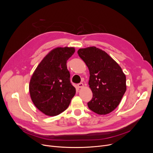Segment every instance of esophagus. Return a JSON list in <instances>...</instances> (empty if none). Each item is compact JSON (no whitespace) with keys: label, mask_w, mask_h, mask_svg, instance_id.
I'll use <instances>...</instances> for the list:
<instances>
[{"label":"esophagus","mask_w":153,"mask_h":153,"mask_svg":"<svg viewBox=\"0 0 153 153\" xmlns=\"http://www.w3.org/2000/svg\"><path fill=\"white\" fill-rule=\"evenodd\" d=\"M77 87H78V88H82L84 87V84L82 82L79 83V84H77Z\"/></svg>","instance_id":"esophagus-1"}]
</instances>
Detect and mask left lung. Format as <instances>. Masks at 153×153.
I'll use <instances>...</instances> for the list:
<instances>
[{
  "label": "left lung",
  "mask_w": 153,
  "mask_h": 153,
  "mask_svg": "<svg viewBox=\"0 0 153 153\" xmlns=\"http://www.w3.org/2000/svg\"><path fill=\"white\" fill-rule=\"evenodd\" d=\"M77 53L90 72L89 85L93 96L88 107L99 115L110 113L119 105L126 90L122 68L107 53L95 46L79 49Z\"/></svg>",
  "instance_id": "left-lung-1"
}]
</instances>
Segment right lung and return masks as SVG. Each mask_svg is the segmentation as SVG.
<instances>
[{
	"mask_svg": "<svg viewBox=\"0 0 153 153\" xmlns=\"http://www.w3.org/2000/svg\"><path fill=\"white\" fill-rule=\"evenodd\" d=\"M74 48H56L48 53L30 79V97L36 107L48 116L60 114L69 107L76 94L70 81L67 61Z\"/></svg>",
	"mask_w": 153,
	"mask_h": 153,
	"instance_id": "right-lung-1",
	"label": "right lung"
}]
</instances>
